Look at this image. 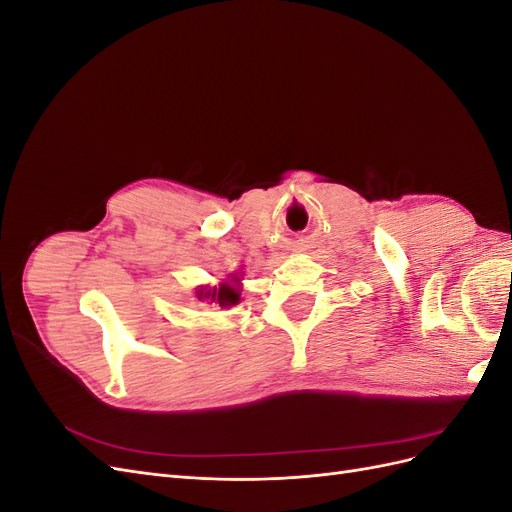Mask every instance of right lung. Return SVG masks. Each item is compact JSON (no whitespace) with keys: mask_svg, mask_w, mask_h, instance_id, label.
Listing matches in <instances>:
<instances>
[{"mask_svg":"<svg viewBox=\"0 0 512 512\" xmlns=\"http://www.w3.org/2000/svg\"><path fill=\"white\" fill-rule=\"evenodd\" d=\"M200 297L211 299V301H218L220 305H235L239 301V294L235 292V288L230 286H222L220 290H209V292H200Z\"/></svg>","mask_w":512,"mask_h":512,"instance_id":"right-lung-1","label":"right lung"}]
</instances>
